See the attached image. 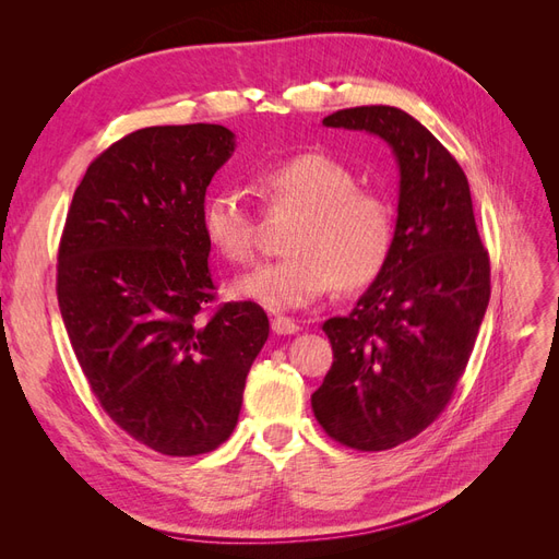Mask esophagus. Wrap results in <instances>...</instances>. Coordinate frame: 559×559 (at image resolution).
Here are the masks:
<instances>
[{"mask_svg":"<svg viewBox=\"0 0 559 559\" xmlns=\"http://www.w3.org/2000/svg\"><path fill=\"white\" fill-rule=\"evenodd\" d=\"M298 331H300V326L289 317H275L273 319V333H277V335H294Z\"/></svg>","mask_w":559,"mask_h":559,"instance_id":"34e87169","label":"esophagus"}]
</instances>
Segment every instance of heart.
Wrapping results in <instances>:
<instances>
[{"mask_svg":"<svg viewBox=\"0 0 559 559\" xmlns=\"http://www.w3.org/2000/svg\"><path fill=\"white\" fill-rule=\"evenodd\" d=\"M257 186L270 202L294 205L284 259L235 277L233 292L267 310H300L324 298L333 286L359 289L384 267L394 242L389 202L357 186L345 163L302 151L257 173ZM202 230L218 257L245 263L257 249V226L247 198L235 186L214 189L202 205Z\"/></svg>","mask_w":559,"mask_h":559,"instance_id":"obj_1","label":"heart"}]
</instances>
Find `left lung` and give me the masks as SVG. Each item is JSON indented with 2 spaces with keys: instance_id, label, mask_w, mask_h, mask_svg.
Wrapping results in <instances>:
<instances>
[{
  "instance_id": "1",
  "label": "left lung",
  "mask_w": 559,
  "mask_h": 559,
  "mask_svg": "<svg viewBox=\"0 0 559 559\" xmlns=\"http://www.w3.org/2000/svg\"><path fill=\"white\" fill-rule=\"evenodd\" d=\"M321 123L376 134L399 165L392 251L354 310L324 324L333 366L312 394L331 438L378 452L411 441L448 405L489 302V259L464 170L411 114L373 105Z\"/></svg>"
}]
</instances>
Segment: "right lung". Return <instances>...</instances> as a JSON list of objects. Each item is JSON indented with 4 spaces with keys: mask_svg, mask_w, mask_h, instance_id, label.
Returning a JSON list of instances; mask_svg holds the SVG:
<instances>
[{
    "mask_svg": "<svg viewBox=\"0 0 559 559\" xmlns=\"http://www.w3.org/2000/svg\"><path fill=\"white\" fill-rule=\"evenodd\" d=\"M235 151L224 126H156L99 154L76 186L58 251V302L105 413L146 448L193 456L238 425L267 341L257 302L214 300L202 205Z\"/></svg>",
    "mask_w": 559,
    "mask_h": 559,
    "instance_id": "right-lung-1",
    "label": "right lung"
}]
</instances>
